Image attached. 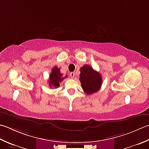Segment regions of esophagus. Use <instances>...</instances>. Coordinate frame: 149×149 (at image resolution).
I'll return each instance as SVG.
<instances>
[{"mask_svg": "<svg viewBox=\"0 0 149 149\" xmlns=\"http://www.w3.org/2000/svg\"><path fill=\"white\" fill-rule=\"evenodd\" d=\"M72 78H74L75 76V72H71L70 74Z\"/></svg>", "mask_w": 149, "mask_h": 149, "instance_id": "34e87169", "label": "esophagus"}]
</instances>
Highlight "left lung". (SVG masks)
<instances>
[{
	"instance_id": "obj_1",
	"label": "left lung",
	"mask_w": 149,
	"mask_h": 149,
	"mask_svg": "<svg viewBox=\"0 0 149 149\" xmlns=\"http://www.w3.org/2000/svg\"><path fill=\"white\" fill-rule=\"evenodd\" d=\"M80 72L79 80L83 91L88 95L97 92L102 84V77L100 72L94 70L88 65L81 67Z\"/></svg>"
}]
</instances>
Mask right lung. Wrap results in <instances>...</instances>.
Segmentation results:
<instances>
[{
  "label": "right lung",
  "instance_id": "obj_1",
  "mask_svg": "<svg viewBox=\"0 0 149 149\" xmlns=\"http://www.w3.org/2000/svg\"><path fill=\"white\" fill-rule=\"evenodd\" d=\"M68 75H66L65 77L63 74L60 72V68H58L57 66H54L52 70V73L49 75V86L52 88H57L60 86L59 83L66 78Z\"/></svg>",
  "mask_w": 149,
  "mask_h": 149
}]
</instances>
